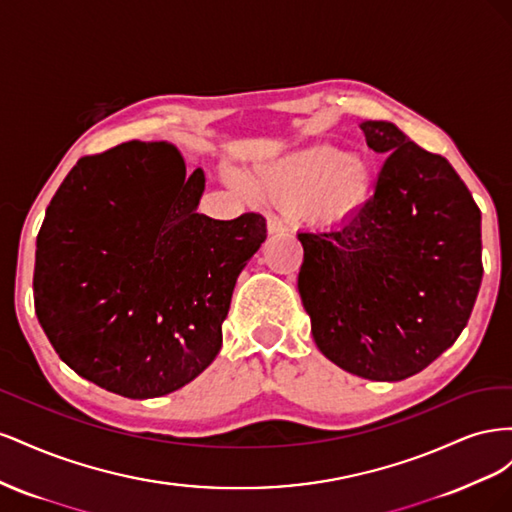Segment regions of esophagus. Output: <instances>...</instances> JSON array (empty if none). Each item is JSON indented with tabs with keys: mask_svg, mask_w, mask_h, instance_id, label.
Returning a JSON list of instances; mask_svg holds the SVG:
<instances>
[{
	"mask_svg": "<svg viewBox=\"0 0 512 512\" xmlns=\"http://www.w3.org/2000/svg\"><path fill=\"white\" fill-rule=\"evenodd\" d=\"M267 230H269V235H282V232L288 230V226H286L282 215L267 213Z\"/></svg>",
	"mask_w": 512,
	"mask_h": 512,
	"instance_id": "obj_1",
	"label": "esophagus"
}]
</instances>
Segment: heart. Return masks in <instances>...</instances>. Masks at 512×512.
<instances>
[{"instance_id":"1","label":"heart","mask_w":512,"mask_h":512,"mask_svg":"<svg viewBox=\"0 0 512 512\" xmlns=\"http://www.w3.org/2000/svg\"><path fill=\"white\" fill-rule=\"evenodd\" d=\"M245 188L260 198L301 207L322 226H342L361 215L376 194V173L359 153L327 143L297 149L254 168Z\"/></svg>"}]
</instances>
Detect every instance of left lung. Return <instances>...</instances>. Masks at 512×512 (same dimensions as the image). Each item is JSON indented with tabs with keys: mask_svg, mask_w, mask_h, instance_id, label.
I'll use <instances>...</instances> for the list:
<instances>
[{
	"mask_svg": "<svg viewBox=\"0 0 512 512\" xmlns=\"http://www.w3.org/2000/svg\"><path fill=\"white\" fill-rule=\"evenodd\" d=\"M389 156L348 224L303 230L299 294L320 352L354 376L406 380L455 344L483 280L480 209L446 158L391 121H363Z\"/></svg>",
	"mask_w": 512,
	"mask_h": 512,
	"instance_id": "1",
	"label": "left lung"
}]
</instances>
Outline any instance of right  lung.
Wrapping results in <instances>:
<instances>
[{
    "mask_svg": "<svg viewBox=\"0 0 512 512\" xmlns=\"http://www.w3.org/2000/svg\"><path fill=\"white\" fill-rule=\"evenodd\" d=\"M205 173L175 145L130 141L76 162L36 241L34 303L59 359L130 399L173 393L213 363L267 222L196 213Z\"/></svg>",
    "mask_w": 512,
    "mask_h": 512,
    "instance_id": "obj_1",
    "label": "right lung"
}]
</instances>
